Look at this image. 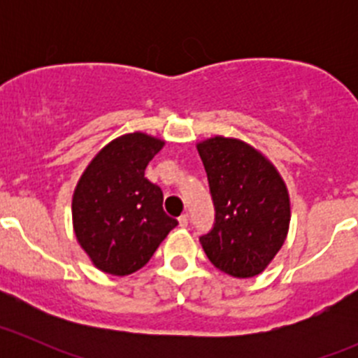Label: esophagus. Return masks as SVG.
Segmentation results:
<instances>
[{"label":"esophagus","instance_id":"34e87169","mask_svg":"<svg viewBox=\"0 0 358 358\" xmlns=\"http://www.w3.org/2000/svg\"><path fill=\"white\" fill-rule=\"evenodd\" d=\"M178 223H180V227H182V229H187V225H189V215L180 216Z\"/></svg>","mask_w":358,"mask_h":358}]
</instances>
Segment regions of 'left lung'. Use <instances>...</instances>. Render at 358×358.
<instances>
[{"label":"left lung","instance_id":"1","mask_svg":"<svg viewBox=\"0 0 358 358\" xmlns=\"http://www.w3.org/2000/svg\"><path fill=\"white\" fill-rule=\"evenodd\" d=\"M215 204L199 241L209 262L239 279L262 273L287 237L289 192L275 166L249 143L213 136L197 143Z\"/></svg>","mask_w":358,"mask_h":358}]
</instances>
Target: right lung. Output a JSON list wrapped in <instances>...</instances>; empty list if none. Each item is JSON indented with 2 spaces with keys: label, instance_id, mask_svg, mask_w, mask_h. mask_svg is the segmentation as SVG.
I'll list each match as a JSON object with an SVG mask.
<instances>
[{
  "label": "right lung",
  "instance_id": "right-lung-1",
  "mask_svg": "<svg viewBox=\"0 0 358 358\" xmlns=\"http://www.w3.org/2000/svg\"><path fill=\"white\" fill-rule=\"evenodd\" d=\"M162 145L164 140L147 133L119 136L92 159L76 185V239L102 272L140 270L178 225L162 209V190L145 178L147 164Z\"/></svg>",
  "mask_w": 358,
  "mask_h": 358
}]
</instances>
